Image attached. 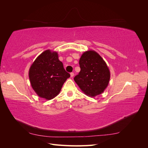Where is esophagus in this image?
I'll list each match as a JSON object with an SVG mask.
<instances>
[{"mask_svg":"<svg viewBox=\"0 0 148 148\" xmlns=\"http://www.w3.org/2000/svg\"><path fill=\"white\" fill-rule=\"evenodd\" d=\"M70 77H71V78H73V77H74V73L71 72V73H70Z\"/></svg>","mask_w":148,"mask_h":148,"instance_id":"esophagus-1","label":"esophagus"}]
</instances>
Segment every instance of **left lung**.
<instances>
[{
  "instance_id": "8db88e82",
  "label": "left lung",
  "mask_w": 148,
  "mask_h": 148,
  "mask_svg": "<svg viewBox=\"0 0 148 148\" xmlns=\"http://www.w3.org/2000/svg\"><path fill=\"white\" fill-rule=\"evenodd\" d=\"M79 73L75 82L85 95L95 97L104 91L109 83L110 70L105 61L96 51L84 52L79 61Z\"/></svg>"
}]
</instances>
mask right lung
Returning a JSON list of instances; mask_svg holds the SVG:
<instances>
[{
	"mask_svg": "<svg viewBox=\"0 0 148 148\" xmlns=\"http://www.w3.org/2000/svg\"><path fill=\"white\" fill-rule=\"evenodd\" d=\"M70 77L59 59L58 53L46 50L31 65L29 78L31 87L40 97L51 100L56 97Z\"/></svg>",
	"mask_w": 148,
	"mask_h": 148,
	"instance_id": "add662e5",
	"label": "right lung"
}]
</instances>
